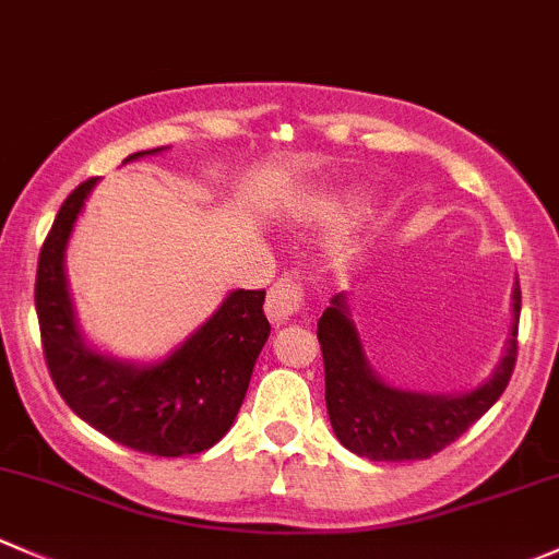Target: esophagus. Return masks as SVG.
Returning <instances> with one entry per match:
<instances>
[{
  "mask_svg": "<svg viewBox=\"0 0 559 559\" xmlns=\"http://www.w3.org/2000/svg\"><path fill=\"white\" fill-rule=\"evenodd\" d=\"M267 319L273 321L275 326H284L289 321H295L302 310V292L292 278H278L273 284V289L267 292Z\"/></svg>",
  "mask_w": 559,
  "mask_h": 559,
  "instance_id": "obj_1",
  "label": "esophagus"
}]
</instances>
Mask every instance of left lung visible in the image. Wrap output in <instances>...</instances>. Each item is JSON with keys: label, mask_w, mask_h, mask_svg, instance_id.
<instances>
[{"label": "left lung", "mask_w": 559, "mask_h": 559, "mask_svg": "<svg viewBox=\"0 0 559 559\" xmlns=\"http://www.w3.org/2000/svg\"><path fill=\"white\" fill-rule=\"evenodd\" d=\"M520 281L512 289V329L490 378L457 393L391 385L374 372L358 334L350 295L332 297L319 319L326 372V413L343 448L369 461H420L468 431L507 391L516 361Z\"/></svg>", "instance_id": "8db88e82"}]
</instances>
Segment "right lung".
<instances>
[{
    "mask_svg": "<svg viewBox=\"0 0 559 559\" xmlns=\"http://www.w3.org/2000/svg\"><path fill=\"white\" fill-rule=\"evenodd\" d=\"M133 152L122 160L166 152ZM98 179L82 181L58 211L39 251L37 319L50 378L74 415L126 448L160 457L195 455L230 431L270 337L264 292L235 289L195 332L155 361L120 358L82 332L67 275V249Z\"/></svg>",
    "mask_w": 559,
    "mask_h": 559,
    "instance_id": "1",
    "label": "right lung"
}]
</instances>
